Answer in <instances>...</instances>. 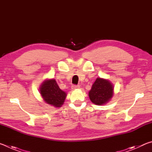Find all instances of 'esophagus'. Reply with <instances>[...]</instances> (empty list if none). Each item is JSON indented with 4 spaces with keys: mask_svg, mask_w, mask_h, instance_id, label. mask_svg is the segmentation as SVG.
I'll use <instances>...</instances> for the list:
<instances>
[{
    "mask_svg": "<svg viewBox=\"0 0 152 152\" xmlns=\"http://www.w3.org/2000/svg\"><path fill=\"white\" fill-rule=\"evenodd\" d=\"M79 88H80V86L78 85H72V90L78 89Z\"/></svg>",
    "mask_w": 152,
    "mask_h": 152,
    "instance_id": "1",
    "label": "esophagus"
}]
</instances>
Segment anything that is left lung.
Wrapping results in <instances>:
<instances>
[{
	"label": "left lung",
	"instance_id": "8db88e82",
	"mask_svg": "<svg viewBox=\"0 0 152 152\" xmlns=\"http://www.w3.org/2000/svg\"><path fill=\"white\" fill-rule=\"evenodd\" d=\"M113 94V86L108 80L97 78L88 95L92 102L97 105L107 103Z\"/></svg>",
	"mask_w": 152,
	"mask_h": 152
}]
</instances>
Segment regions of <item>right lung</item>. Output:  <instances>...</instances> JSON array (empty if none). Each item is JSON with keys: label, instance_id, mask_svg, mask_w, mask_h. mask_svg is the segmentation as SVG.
Masks as SVG:
<instances>
[{"label": "right lung", "instance_id": "1", "mask_svg": "<svg viewBox=\"0 0 152 152\" xmlns=\"http://www.w3.org/2000/svg\"><path fill=\"white\" fill-rule=\"evenodd\" d=\"M40 93L48 104L61 107L66 97V93L60 88L54 79L46 80L40 87Z\"/></svg>", "mask_w": 152, "mask_h": 152}]
</instances>
